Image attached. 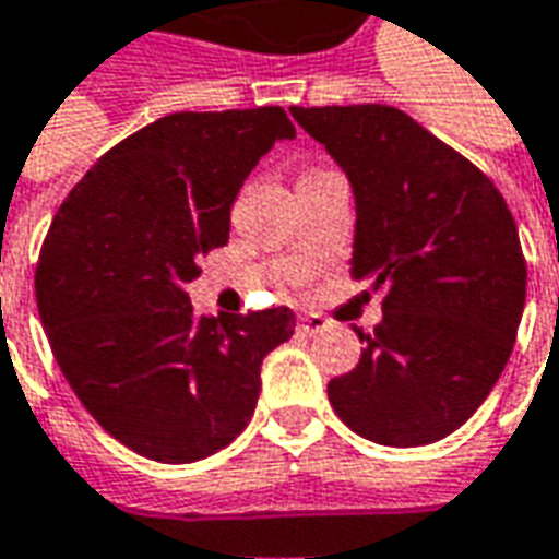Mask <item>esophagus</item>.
<instances>
[{
	"mask_svg": "<svg viewBox=\"0 0 559 559\" xmlns=\"http://www.w3.org/2000/svg\"><path fill=\"white\" fill-rule=\"evenodd\" d=\"M324 328H328V319H324V316H316V312H310V316H300L298 319V334L304 336L319 334V331H324Z\"/></svg>",
	"mask_w": 559,
	"mask_h": 559,
	"instance_id": "1",
	"label": "esophagus"
}]
</instances>
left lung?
Wrapping results in <instances>:
<instances>
[{
	"label": "left lung",
	"mask_w": 559,
	"mask_h": 559,
	"mask_svg": "<svg viewBox=\"0 0 559 559\" xmlns=\"http://www.w3.org/2000/svg\"><path fill=\"white\" fill-rule=\"evenodd\" d=\"M355 189L352 280L382 292L352 373L328 382L358 437L415 449L476 413L509 361L526 298L518 225L485 171L391 105L292 108Z\"/></svg>",
	"instance_id": "1"
}]
</instances>
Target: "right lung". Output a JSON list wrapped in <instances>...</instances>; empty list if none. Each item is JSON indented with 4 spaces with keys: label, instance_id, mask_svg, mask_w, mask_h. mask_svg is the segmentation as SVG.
Instances as JSON below:
<instances>
[{
    "label": "right lung",
    "instance_id": "right-lung-1",
    "mask_svg": "<svg viewBox=\"0 0 559 559\" xmlns=\"http://www.w3.org/2000/svg\"><path fill=\"white\" fill-rule=\"evenodd\" d=\"M280 138L276 105L183 110L138 129L59 204L35 267L47 343L86 413L126 449L192 463L249 425L288 307L195 319L186 283L225 247L231 204Z\"/></svg>",
    "mask_w": 559,
    "mask_h": 559
}]
</instances>
